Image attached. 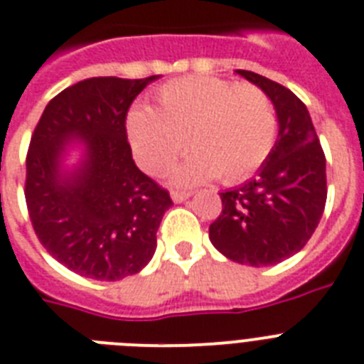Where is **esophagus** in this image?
Listing matches in <instances>:
<instances>
[{
  "label": "esophagus",
  "mask_w": 364,
  "mask_h": 364,
  "mask_svg": "<svg viewBox=\"0 0 364 364\" xmlns=\"http://www.w3.org/2000/svg\"><path fill=\"white\" fill-rule=\"evenodd\" d=\"M192 194L191 192H181V191H172V200L176 203H181V202H185V200H188V198H191Z\"/></svg>",
  "instance_id": "esophagus-1"
}]
</instances>
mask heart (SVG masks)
<instances>
[{"label":"heart","instance_id":"1","mask_svg":"<svg viewBox=\"0 0 364 364\" xmlns=\"http://www.w3.org/2000/svg\"><path fill=\"white\" fill-rule=\"evenodd\" d=\"M127 132L144 170H166L188 144L194 149L173 179L198 185L220 176L235 183L252 176L277 140V115L264 91L218 78H185L159 91L151 108L136 106Z\"/></svg>","mask_w":364,"mask_h":364}]
</instances>
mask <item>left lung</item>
<instances>
[{
	"label": "left lung",
	"mask_w": 364,
	"mask_h": 364,
	"mask_svg": "<svg viewBox=\"0 0 364 364\" xmlns=\"http://www.w3.org/2000/svg\"><path fill=\"white\" fill-rule=\"evenodd\" d=\"M235 73L273 102L279 136L252 179L220 192L223 213L209 239L232 262L265 267L299 252L318 228L327 200L326 155L306 106L288 87L252 70Z\"/></svg>",
	"instance_id": "1"
}]
</instances>
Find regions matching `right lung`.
Returning <instances> with one entry per match:
<instances>
[{
  "label": "right lung",
  "instance_id": "obj_1",
  "mask_svg": "<svg viewBox=\"0 0 364 364\" xmlns=\"http://www.w3.org/2000/svg\"><path fill=\"white\" fill-rule=\"evenodd\" d=\"M99 76L50 100L26 159V203L38 241L59 264L93 280L140 273L172 208L168 191L140 172L127 141L129 106L147 84ZM76 151L79 159L69 165Z\"/></svg>",
  "mask_w": 364,
  "mask_h": 364
}]
</instances>
